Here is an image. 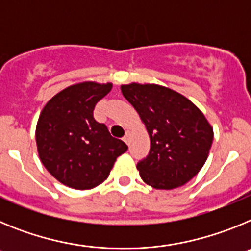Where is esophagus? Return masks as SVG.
Listing matches in <instances>:
<instances>
[{"label":"esophagus","mask_w":251,"mask_h":251,"mask_svg":"<svg viewBox=\"0 0 251 251\" xmlns=\"http://www.w3.org/2000/svg\"><path fill=\"white\" fill-rule=\"evenodd\" d=\"M123 141L127 143V145H129V132H126V136L123 137Z\"/></svg>","instance_id":"1"}]
</instances>
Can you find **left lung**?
Segmentation results:
<instances>
[{
	"label": "left lung",
	"instance_id": "8db88e82",
	"mask_svg": "<svg viewBox=\"0 0 251 251\" xmlns=\"http://www.w3.org/2000/svg\"><path fill=\"white\" fill-rule=\"evenodd\" d=\"M151 137V150L137 163L142 179L157 190L185 185L202 168L214 139L211 126L192 101L156 84L121 86Z\"/></svg>",
	"mask_w": 251,
	"mask_h": 251
}]
</instances>
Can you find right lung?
<instances>
[{
	"label": "right lung",
	"mask_w": 251,
	"mask_h": 251,
	"mask_svg": "<svg viewBox=\"0 0 251 251\" xmlns=\"http://www.w3.org/2000/svg\"><path fill=\"white\" fill-rule=\"evenodd\" d=\"M112 84H75L44 106L36 126V145L43 165L55 178L75 190L100 185L117 157L128 150L94 119V108Z\"/></svg>",
	"instance_id": "add662e5"
}]
</instances>
